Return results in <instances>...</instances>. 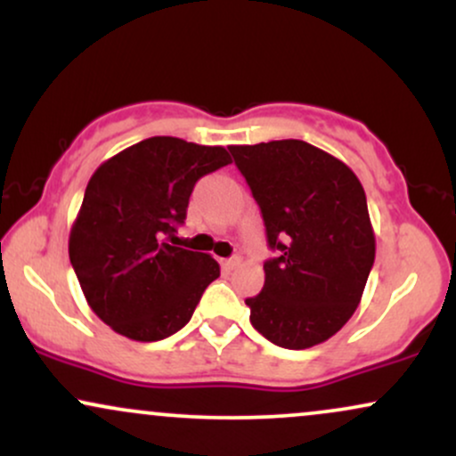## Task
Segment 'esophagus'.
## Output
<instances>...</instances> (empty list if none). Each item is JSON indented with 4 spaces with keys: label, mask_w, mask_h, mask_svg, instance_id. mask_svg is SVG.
Wrapping results in <instances>:
<instances>
[{
    "label": "esophagus",
    "mask_w": 456,
    "mask_h": 456,
    "mask_svg": "<svg viewBox=\"0 0 456 456\" xmlns=\"http://www.w3.org/2000/svg\"><path fill=\"white\" fill-rule=\"evenodd\" d=\"M240 264H242V257H238V255H235V257L223 259V270L232 272V270H235V268H238V265H240Z\"/></svg>",
    "instance_id": "34e87169"
}]
</instances>
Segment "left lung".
<instances>
[{
	"label": "left lung",
	"instance_id": "left-lung-1",
	"mask_svg": "<svg viewBox=\"0 0 456 456\" xmlns=\"http://www.w3.org/2000/svg\"><path fill=\"white\" fill-rule=\"evenodd\" d=\"M229 151L279 255L264 264L261 294L246 297L250 323L285 349L328 341L358 308L375 261L362 184L345 162L306 141Z\"/></svg>",
	"mask_w": 456,
	"mask_h": 456
}]
</instances>
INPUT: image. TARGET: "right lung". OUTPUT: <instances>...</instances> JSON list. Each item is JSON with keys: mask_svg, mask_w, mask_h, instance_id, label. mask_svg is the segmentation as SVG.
I'll return each mask as SVG.
<instances>
[{"mask_svg": "<svg viewBox=\"0 0 456 456\" xmlns=\"http://www.w3.org/2000/svg\"><path fill=\"white\" fill-rule=\"evenodd\" d=\"M229 162L221 145L150 137L94 171L68 255L87 305L118 334L141 343L171 337L221 276L210 255L169 240L199 177Z\"/></svg>", "mask_w": 456, "mask_h": 456, "instance_id": "1", "label": "right lung"}]
</instances>
